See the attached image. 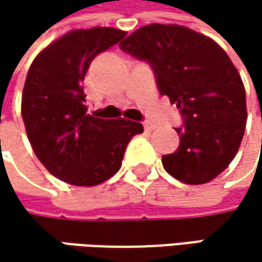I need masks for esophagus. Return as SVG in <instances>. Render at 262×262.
Returning <instances> with one entry per match:
<instances>
[{"label": "esophagus", "mask_w": 262, "mask_h": 262, "mask_svg": "<svg viewBox=\"0 0 262 262\" xmlns=\"http://www.w3.org/2000/svg\"><path fill=\"white\" fill-rule=\"evenodd\" d=\"M144 129L148 132L155 130V129H156V124H153V123H150V121H145V123H144Z\"/></svg>", "instance_id": "esophagus-1"}]
</instances>
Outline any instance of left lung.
Listing matches in <instances>:
<instances>
[{
	"instance_id": "8db88e82",
	"label": "left lung",
	"mask_w": 262,
	"mask_h": 262,
	"mask_svg": "<svg viewBox=\"0 0 262 262\" xmlns=\"http://www.w3.org/2000/svg\"><path fill=\"white\" fill-rule=\"evenodd\" d=\"M120 48L151 67L159 94L182 115L179 147L162 156L165 171L189 185L217 178L235 158L247 120L246 91L225 50L186 27L164 24L141 27Z\"/></svg>"
}]
</instances>
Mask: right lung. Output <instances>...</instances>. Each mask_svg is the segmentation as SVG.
<instances>
[{
    "label": "right lung",
    "mask_w": 262,
    "mask_h": 262,
    "mask_svg": "<svg viewBox=\"0 0 262 262\" xmlns=\"http://www.w3.org/2000/svg\"><path fill=\"white\" fill-rule=\"evenodd\" d=\"M126 31L109 27L74 30L33 60L23 92L27 136L43 167L77 186L107 181L120 168L141 123L89 115L83 80L95 56L109 50Z\"/></svg>",
    "instance_id": "right-lung-1"
}]
</instances>
